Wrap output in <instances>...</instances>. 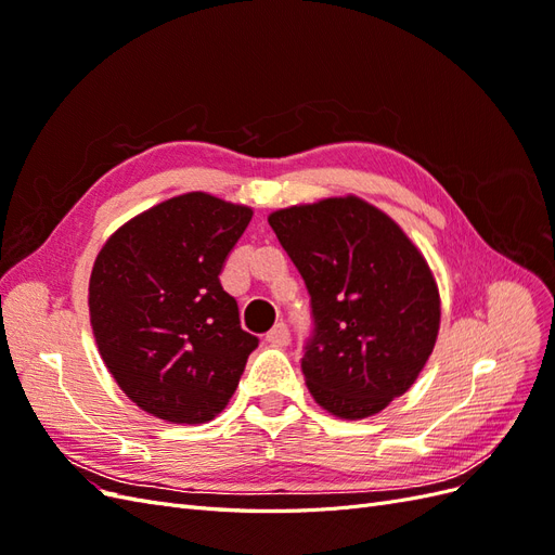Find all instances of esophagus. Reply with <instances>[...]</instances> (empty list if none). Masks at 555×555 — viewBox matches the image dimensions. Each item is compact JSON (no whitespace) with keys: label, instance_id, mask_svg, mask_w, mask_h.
I'll list each match as a JSON object with an SVG mask.
<instances>
[{"label":"esophagus","instance_id":"obj_1","mask_svg":"<svg viewBox=\"0 0 555 555\" xmlns=\"http://www.w3.org/2000/svg\"><path fill=\"white\" fill-rule=\"evenodd\" d=\"M266 340H268V345H273V347H287L289 340H292L287 324H282V322L275 324L271 331L266 333Z\"/></svg>","mask_w":555,"mask_h":555}]
</instances>
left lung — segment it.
Wrapping results in <instances>:
<instances>
[{"label":"left lung","mask_w":555,"mask_h":555,"mask_svg":"<svg viewBox=\"0 0 555 555\" xmlns=\"http://www.w3.org/2000/svg\"><path fill=\"white\" fill-rule=\"evenodd\" d=\"M304 278L312 333L300 371L340 418L377 414L422 373L440 328L430 268L402 229L357 196L268 217Z\"/></svg>","instance_id":"obj_1"}]
</instances>
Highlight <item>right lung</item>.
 Listing matches in <instances>:
<instances>
[{
	"instance_id": "add662e5",
	"label": "right lung",
	"mask_w": 555,
	"mask_h": 555,
	"mask_svg": "<svg viewBox=\"0 0 555 555\" xmlns=\"http://www.w3.org/2000/svg\"><path fill=\"white\" fill-rule=\"evenodd\" d=\"M251 220L204 192L133 217L99 251L90 322L117 386L150 414L204 424L238 386L259 338L241 326L220 275Z\"/></svg>"
}]
</instances>
